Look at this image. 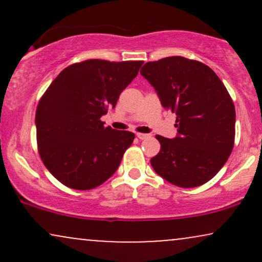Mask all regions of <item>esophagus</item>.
Returning <instances> with one entry per match:
<instances>
[{"label":"esophagus","mask_w":262,"mask_h":262,"mask_svg":"<svg viewBox=\"0 0 262 262\" xmlns=\"http://www.w3.org/2000/svg\"><path fill=\"white\" fill-rule=\"evenodd\" d=\"M137 137L139 138L140 140H145V139H149L150 135H149V134H144V133H138Z\"/></svg>","instance_id":"obj_1"}]
</instances>
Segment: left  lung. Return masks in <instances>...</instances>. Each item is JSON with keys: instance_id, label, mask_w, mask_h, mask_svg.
<instances>
[{"instance_id": "left-lung-1", "label": "left lung", "mask_w": 262, "mask_h": 262, "mask_svg": "<svg viewBox=\"0 0 262 262\" xmlns=\"http://www.w3.org/2000/svg\"><path fill=\"white\" fill-rule=\"evenodd\" d=\"M140 74L161 104L176 114L173 139L156 135L161 149L150 160L162 179L183 188L208 182L223 167L235 139V107L209 66L183 56L149 61Z\"/></svg>"}]
</instances>
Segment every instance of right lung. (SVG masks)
I'll list each match as a JSON object with an SVG mask.
<instances>
[{
  "label": "right lung",
  "mask_w": 262,
  "mask_h": 262,
  "mask_svg": "<svg viewBox=\"0 0 262 262\" xmlns=\"http://www.w3.org/2000/svg\"><path fill=\"white\" fill-rule=\"evenodd\" d=\"M143 62H75L41 96L35 112L38 151L45 167L66 187L92 189L118 169L135 135L104 127L101 117L116 107Z\"/></svg>",
  "instance_id": "add662e5"
}]
</instances>
